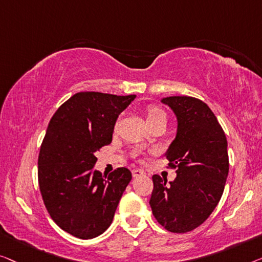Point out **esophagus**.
Returning a JSON list of instances; mask_svg holds the SVG:
<instances>
[{
  "label": "esophagus",
  "instance_id": "34e87169",
  "mask_svg": "<svg viewBox=\"0 0 262 262\" xmlns=\"http://www.w3.org/2000/svg\"><path fill=\"white\" fill-rule=\"evenodd\" d=\"M132 173H133V177H134V178H138V177H142V176H145V172H143L142 169H139V168L133 169Z\"/></svg>",
  "mask_w": 262,
  "mask_h": 262
}]
</instances>
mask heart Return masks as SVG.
<instances>
[{"mask_svg": "<svg viewBox=\"0 0 262 262\" xmlns=\"http://www.w3.org/2000/svg\"><path fill=\"white\" fill-rule=\"evenodd\" d=\"M146 117H147V122H148V124L157 122V121H161V120L166 121V114H165L164 110L160 109L159 106H154V105H150L147 108Z\"/></svg>", "mask_w": 262, "mask_h": 262, "instance_id": "heart-1", "label": "heart"}]
</instances>
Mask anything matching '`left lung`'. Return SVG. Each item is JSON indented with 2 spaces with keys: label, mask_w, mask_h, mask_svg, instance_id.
<instances>
[{
  "label": "left lung",
  "mask_w": 262,
  "mask_h": 262,
  "mask_svg": "<svg viewBox=\"0 0 262 262\" xmlns=\"http://www.w3.org/2000/svg\"><path fill=\"white\" fill-rule=\"evenodd\" d=\"M177 119L176 138L165 157L177 177L167 184L152 177L149 204L158 222L172 233L200 227L219 204L229 172L226 134L211 109L201 99L171 96L161 99Z\"/></svg>",
  "instance_id": "left-lung-1"
}]
</instances>
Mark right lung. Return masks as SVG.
<instances>
[{
  "label": "right lung",
  "instance_id": "right-lung-1",
  "mask_svg": "<svg viewBox=\"0 0 262 262\" xmlns=\"http://www.w3.org/2000/svg\"><path fill=\"white\" fill-rule=\"evenodd\" d=\"M135 97L78 93L50 121L38 160L40 192L57 226L73 236L89 240L104 233L132 180L126 167L108 177L94 167L96 152L112 142L117 117Z\"/></svg>",
  "mask_w": 262,
  "mask_h": 262
}]
</instances>
